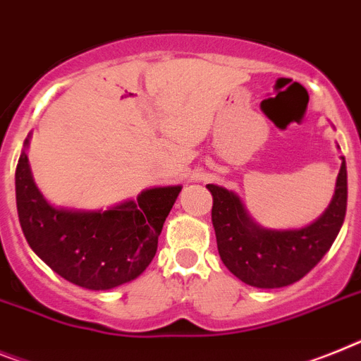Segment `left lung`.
<instances>
[{
  "mask_svg": "<svg viewBox=\"0 0 361 361\" xmlns=\"http://www.w3.org/2000/svg\"><path fill=\"white\" fill-rule=\"evenodd\" d=\"M206 188L214 197L212 223L224 267L243 283L257 288H281L307 276L332 246L347 210L343 157L331 204L318 221L300 230L259 226L235 193L215 184Z\"/></svg>",
  "mask_w": 361,
  "mask_h": 361,
  "instance_id": "8db88e82",
  "label": "left lung"
}]
</instances>
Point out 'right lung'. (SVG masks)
Masks as SVG:
<instances>
[{
    "label": "right lung",
    "mask_w": 361,
    "mask_h": 361,
    "mask_svg": "<svg viewBox=\"0 0 361 361\" xmlns=\"http://www.w3.org/2000/svg\"><path fill=\"white\" fill-rule=\"evenodd\" d=\"M180 190L183 186L149 188L137 201L106 212L66 210L45 201L25 149L16 166L18 217L27 243L58 276L89 290H109L147 269Z\"/></svg>",
    "instance_id": "obj_1"
}]
</instances>
